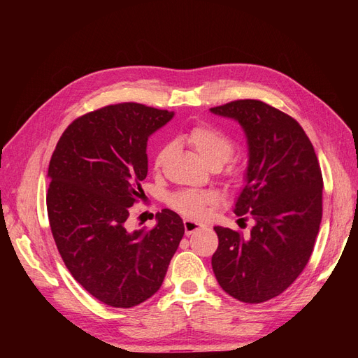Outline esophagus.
Instances as JSON below:
<instances>
[{
  "label": "esophagus",
  "instance_id": "obj_1",
  "mask_svg": "<svg viewBox=\"0 0 358 358\" xmlns=\"http://www.w3.org/2000/svg\"><path fill=\"white\" fill-rule=\"evenodd\" d=\"M183 225H185V234H187V236L194 234V233H197V231H200V230L204 229L203 224H199V222L191 221V220H185V221H183Z\"/></svg>",
  "mask_w": 358,
  "mask_h": 358
}]
</instances>
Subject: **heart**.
<instances>
[{
  "instance_id": "1",
  "label": "heart",
  "mask_w": 358,
  "mask_h": 358,
  "mask_svg": "<svg viewBox=\"0 0 358 358\" xmlns=\"http://www.w3.org/2000/svg\"><path fill=\"white\" fill-rule=\"evenodd\" d=\"M187 140L194 149L209 162L210 166L220 167L230 158L234 150V143L229 134L222 129L209 124L194 125L187 133ZM167 154V148L162 146L157 150L154 157V167L158 169L162 164ZM234 169H230L233 173ZM215 201V196L210 192L200 191H179L169 197V204L179 213L188 218H201L208 212V206Z\"/></svg>"
}]
</instances>
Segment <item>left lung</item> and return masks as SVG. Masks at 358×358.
<instances>
[{
    "label": "left lung",
    "mask_w": 358,
    "mask_h": 358,
    "mask_svg": "<svg viewBox=\"0 0 358 358\" xmlns=\"http://www.w3.org/2000/svg\"><path fill=\"white\" fill-rule=\"evenodd\" d=\"M210 112L243 128L249 159L234 213L254 220L248 236L213 227L220 245L212 268L227 294L263 303L294 282L315 246L322 218L318 158L296 119L263 101L237 100Z\"/></svg>",
    "instance_id": "left-lung-1"
}]
</instances>
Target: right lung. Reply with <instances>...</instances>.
I'll use <instances>...</instances> for the list:
<instances>
[{
    "label": "right lung",
    "mask_w": 358,
    "mask_h": 358,
    "mask_svg": "<svg viewBox=\"0 0 358 358\" xmlns=\"http://www.w3.org/2000/svg\"><path fill=\"white\" fill-rule=\"evenodd\" d=\"M173 115L137 103L106 106L73 121L49 162L46 204L58 251L73 278L113 308L155 294L185 233L170 209L150 230L127 225L145 196L148 138Z\"/></svg>",
    "instance_id": "right-lung-1"
}]
</instances>
